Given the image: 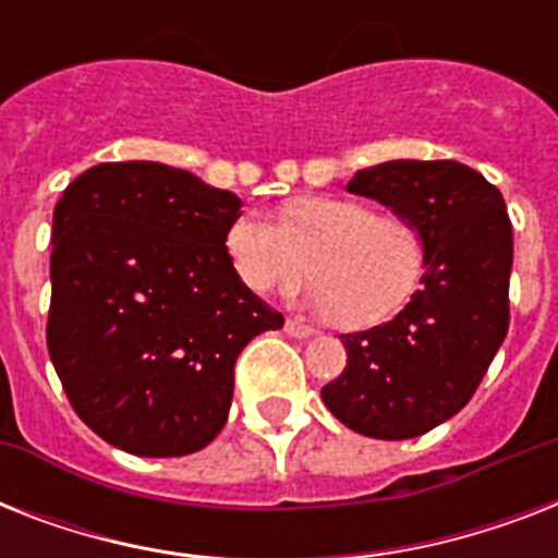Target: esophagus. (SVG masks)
<instances>
[{"label": "esophagus", "mask_w": 558, "mask_h": 558, "mask_svg": "<svg viewBox=\"0 0 558 558\" xmlns=\"http://www.w3.org/2000/svg\"><path fill=\"white\" fill-rule=\"evenodd\" d=\"M287 332L289 336H295V339H310V336H315V327H310V324H304V322H298V318H289Z\"/></svg>", "instance_id": "34e87169"}]
</instances>
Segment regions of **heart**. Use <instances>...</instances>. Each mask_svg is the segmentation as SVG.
<instances>
[{
  "label": "heart",
  "instance_id": "obj_1",
  "mask_svg": "<svg viewBox=\"0 0 558 558\" xmlns=\"http://www.w3.org/2000/svg\"><path fill=\"white\" fill-rule=\"evenodd\" d=\"M226 254L254 295L289 292L313 266L318 278L304 301L350 327H373L399 313L425 269L423 231L411 219L373 214L365 202L341 196L289 202L280 226L243 214L228 226Z\"/></svg>",
  "mask_w": 558,
  "mask_h": 558
}]
</instances>
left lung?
<instances>
[{
	"instance_id": "1",
	"label": "left lung",
	"mask_w": 558,
	"mask_h": 558,
	"mask_svg": "<svg viewBox=\"0 0 558 558\" xmlns=\"http://www.w3.org/2000/svg\"><path fill=\"white\" fill-rule=\"evenodd\" d=\"M348 191L423 231L425 271L393 322L341 336L348 367L322 399L353 432L408 440L458 414L504 344L512 226L501 191L460 161H381Z\"/></svg>"
}]
</instances>
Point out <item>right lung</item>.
<instances>
[{
	"label": "right lung",
	"mask_w": 558,
	"mask_h": 558,
	"mask_svg": "<svg viewBox=\"0 0 558 558\" xmlns=\"http://www.w3.org/2000/svg\"><path fill=\"white\" fill-rule=\"evenodd\" d=\"M243 202L159 161H104L54 208L48 356L72 408L138 458L205 449L234 362L283 315L243 287L226 231Z\"/></svg>",
	"instance_id": "right-lung-1"
}]
</instances>
